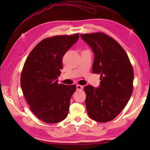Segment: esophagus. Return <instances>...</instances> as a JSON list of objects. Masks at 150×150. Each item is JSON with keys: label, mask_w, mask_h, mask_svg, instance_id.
I'll list each match as a JSON object with an SVG mask.
<instances>
[{"label": "esophagus", "mask_w": 150, "mask_h": 150, "mask_svg": "<svg viewBox=\"0 0 150 150\" xmlns=\"http://www.w3.org/2000/svg\"><path fill=\"white\" fill-rule=\"evenodd\" d=\"M83 86L79 85H77V91H81V90H82V89H83Z\"/></svg>", "instance_id": "1"}]
</instances>
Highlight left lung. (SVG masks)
Wrapping results in <instances>:
<instances>
[{
    "mask_svg": "<svg viewBox=\"0 0 150 150\" xmlns=\"http://www.w3.org/2000/svg\"><path fill=\"white\" fill-rule=\"evenodd\" d=\"M94 53L93 73L100 74L99 87H85L88 115L99 122L112 120L123 110L133 91L134 71L121 45L102 32L81 34Z\"/></svg>",
    "mask_w": 150,
    "mask_h": 150,
    "instance_id": "obj_1",
    "label": "left lung"
}]
</instances>
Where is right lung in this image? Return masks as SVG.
Listing matches in <instances>:
<instances>
[{
  "mask_svg": "<svg viewBox=\"0 0 150 150\" xmlns=\"http://www.w3.org/2000/svg\"><path fill=\"white\" fill-rule=\"evenodd\" d=\"M79 38V34L56 35L43 40L24 63L20 85L32 112L46 123H57L67 117L76 86L58 84L62 59Z\"/></svg>",
  "mask_w": 150,
  "mask_h": 150,
  "instance_id": "obj_1",
  "label": "right lung"
}]
</instances>
